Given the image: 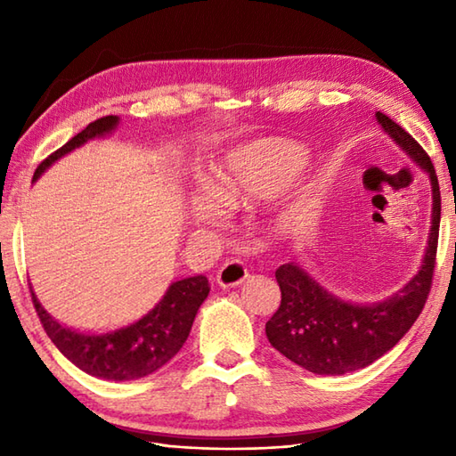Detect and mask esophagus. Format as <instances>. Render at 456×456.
Instances as JSON below:
<instances>
[{"mask_svg": "<svg viewBox=\"0 0 456 456\" xmlns=\"http://www.w3.org/2000/svg\"><path fill=\"white\" fill-rule=\"evenodd\" d=\"M248 276V270L243 263L239 260H227L225 265H221L217 270V284L221 288H235L243 284Z\"/></svg>", "mask_w": 456, "mask_h": 456, "instance_id": "esophagus-1", "label": "esophagus"}]
</instances>
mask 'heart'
<instances>
[{"label": "heart", "mask_w": 456, "mask_h": 456, "mask_svg": "<svg viewBox=\"0 0 456 456\" xmlns=\"http://www.w3.org/2000/svg\"><path fill=\"white\" fill-rule=\"evenodd\" d=\"M304 151L296 144L260 139L237 144L211 167L209 193L200 200L198 216H219L221 203H248L274 196L296 178Z\"/></svg>", "instance_id": "obj_1"}]
</instances>
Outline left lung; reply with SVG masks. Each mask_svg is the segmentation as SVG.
<instances>
[{
    "label": "left lung",
    "mask_w": 456,
    "mask_h": 456,
    "mask_svg": "<svg viewBox=\"0 0 456 456\" xmlns=\"http://www.w3.org/2000/svg\"><path fill=\"white\" fill-rule=\"evenodd\" d=\"M376 119L408 157L429 174L433 213L428 248L419 273L400 292L372 305L348 304L335 297L296 263L276 270L282 299L276 314L268 319L266 337L276 351L314 374L353 372L388 353L419 317L433 284L441 223L437 174L429 154L408 131L380 111Z\"/></svg>",
    "instance_id": "8db88e82"
}]
</instances>
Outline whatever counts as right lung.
<instances>
[{
  "mask_svg": "<svg viewBox=\"0 0 456 456\" xmlns=\"http://www.w3.org/2000/svg\"><path fill=\"white\" fill-rule=\"evenodd\" d=\"M118 123V115H108L90 123L82 133L74 134L64 147L38 164L33 182L53 162L82 147L84 142L111 133ZM208 294L209 282L206 276L182 278L172 282L160 302L137 322L108 333H80L61 325L48 315L31 289L37 315L58 351L86 374L115 382L149 376L167 364L172 356H176L182 345L186 343L193 319Z\"/></svg>",
  "mask_w": 456,
  "mask_h": 456,
  "instance_id": "add662e5",
  "label": "right lung"
}]
</instances>
